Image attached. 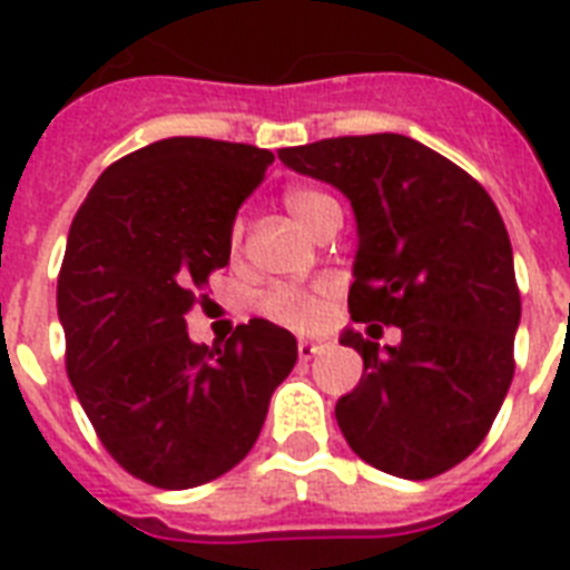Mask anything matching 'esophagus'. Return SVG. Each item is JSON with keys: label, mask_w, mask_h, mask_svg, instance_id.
Wrapping results in <instances>:
<instances>
[{"label": "esophagus", "mask_w": 570, "mask_h": 570, "mask_svg": "<svg viewBox=\"0 0 570 570\" xmlns=\"http://www.w3.org/2000/svg\"><path fill=\"white\" fill-rule=\"evenodd\" d=\"M320 343H311V340H302V343H298V357H302V361H311L313 355H320Z\"/></svg>", "instance_id": "esophagus-1"}]
</instances>
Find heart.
I'll return each mask as SVG.
<instances>
[{"mask_svg": "<svg viewBox=\"0 0 570 570\" xmlns=\"http://www.w3.org/2000/svg\"><path fill=\"white\" fill-rule=\"evenodd\" d=\"M284 206L289 209L295 222L302 224L307 233H316L325 227L328 222H337L340 218V204L328 191L313 189V186H289L284 191ZM242 242V227L233 224L230 230V250L236 254ZM257 307L263 316L281 322V325H289V328H313L316 322L322 320V311H325V295L311 293V289H302V286L289 284H272L268 289H263L257 298Z\"/></svg>", "mask_w": 570, "mask_h": 570, "instance_id": "obj_1", "label": "heart"}]
</instances>
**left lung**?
Returning <instances> with one entry per match:
<instances>
[{
    "label": "left lung",
    "instance_id": "obj_1",
    "mask_svg": "<svg viewBox=\"0 0 570 570\" xmlns=\"http://www.w3.org/2000/svg\"><path fill=\"white\" fill-rule=\"evenodd\" d=\"M277 156L352 200V320L402 328V343L384 348L357 331L340 337L364 357L357 387L334 407L340 432L390 476H441L485 441L514 375L521 293L494 200L446 156L396 132Z\"/></svg>",
    "mask_w": 570,
    "mask_h": 570
}]
</instances>
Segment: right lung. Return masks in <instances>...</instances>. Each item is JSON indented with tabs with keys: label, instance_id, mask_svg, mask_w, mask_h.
<instances>
[{
	"label": "right lung",
	"instance_id": "right-lung-1",
	"mask_svg": "<svg viewBox=\"0 0 570 570\" xmlns=\"http://www.w3.org/2000/svg\"><path fill=\"white\" fill-rule=\"evenodd\" d=\"M272 163L254 145L163 138L109 165L70 224L58 272L67 375L102 446L147 485L183 491L236 468L298 361L293 334L266 320L222 346L186 331Z\"/></svg>",
	"mask_w": 570,
	"mask_h": 570
}]
</instances>
